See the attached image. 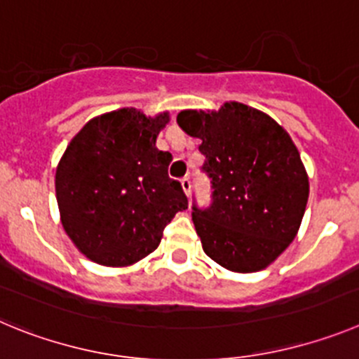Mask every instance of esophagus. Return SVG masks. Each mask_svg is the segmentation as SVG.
Segmentation results:
<instances>
[{
  "mask_svg": "<svg viewBox=\"0 0 359 359\" xmlns=\"http://www.w3.org/2000/svg\"><path fill=\"white\" fill-rule=\"evenodd\" d=\"M180 186H182L184 193L189 196V193H191V180H189V177H184V179H180Z\"/></svg>",
  "mask_w": 359,
  "mask_h": 359,
  "instance_id": "1",
  "label": "esophagus"
}]
</instances>
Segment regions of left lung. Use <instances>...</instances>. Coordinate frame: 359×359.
Returning a JSON list of instances; mask_svg holds the SVG:
<instances>
[{
  "instance_id": "left-lung-1",
  "label": "left lung",
  "mask_w": 359,
  "mask_h": 359,
  "mask_svg": "<svg viewBox=\"0 0 359 359\" xmlns=\"http://www.w3.org/2000/svg\"><path fill=\"white\" fill-rule=\"evenodd\" d=\"M177 123L200 140L212 203L193 205L203 252L231 272H259L295 240L309 180L290 134L264 112L240 102L219 111H180Z\"/></svg>"
}]
</instances>
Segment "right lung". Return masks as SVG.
Segmentation results:
<instances>
[{
	"label": "right lung",
	"instance_id": "right-lung-1",
	"mask_svg": "<svg viewBox=\"0 0 359 359\" xmlns=\"http://www.w3.org/2000/svg\"><path fill=\"white\" fill-rule=\"evenodd\" d=\"M170 121L134 107L89 119L55 173L60 222L75 247L103 266H130L156 250L173 216L187 209L168 177L172 154L156 147Z\"/></svg>",
	"mask_w": 359,
	"mask_h": 359
}]
</instances>
